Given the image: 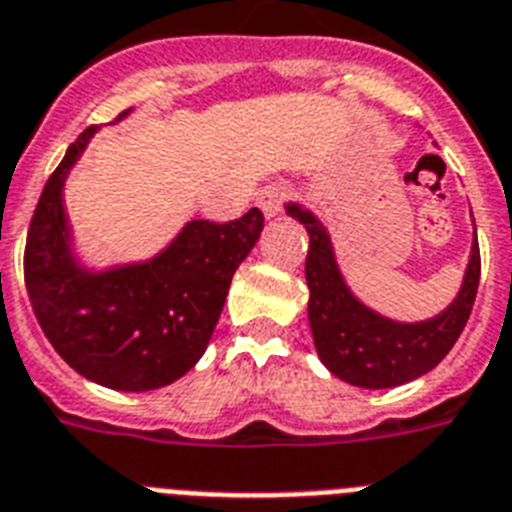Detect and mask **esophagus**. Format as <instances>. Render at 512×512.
Instances as JSON below:
<instances>
[{"instance_id": "34e87169", "label": "esophagus", "mask_w": 512, "mask_h": 512, "mask_svg": "<svg viewBox=\"0 0 512 512\" xmlns=\"http://www.w3.org/2000/svg\"><path fill=\"white\" fill-rule=\"evenodd\" d=\"M282 200H285V187L269 185L264 187V190H259V195H256V206L261 208V214L267 216V219H272V216L280 214Z\"/></svg>"}]
</instances>
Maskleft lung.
<instances>
[{
    "label": "left lung",
    "instance_id": "left-lung-1",
    "mask_svg": "<svg viewBox=\"0 0 512 512\" xmlns=\"http://www.w3.org/2000/svg\"><path fill=\"white\" fill-rule=\"evenodd\" d=\"M285 214L309 232L306 285H309V327L322 365L335 378L357 388H394L431 372L447 357L463 333L476 301L481 256L476 224L468 267L457 296L428 320L404 322L367 306L349 288L335 256L333 237L322 219L298 200L285 203Z\"/></svg>",
    "mask_w": 512,
    "mask_h": 512
}]
</instances>
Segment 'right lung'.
Instances as JSON below:
<instances>
[{"label":"right lung","instance_id":"1","mask_svg":"<svg viewBox=\"0 0 512 512\" xmlns=\"http://www.w3.org/2000/svg\"><path fill=\"white\" fill-rule=\"evenodd\" d=\"M97 132H81L44 185L28 227L26 290L47 341L73 370L140 394L198 365L264 216L251 208L230 224L192 219L150 259L87 264L65 211V182Z\"/></svg>","mask_w":512,"mask_h":512}]
</instances>
